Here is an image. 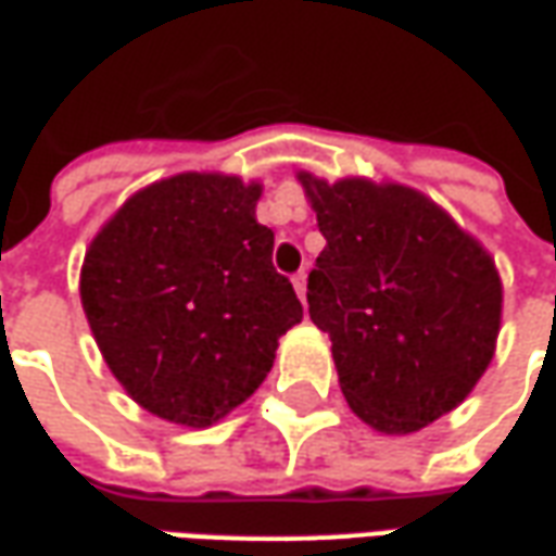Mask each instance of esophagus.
<instances>
[{"instance_id": "34e87169", "label": "esophagus", "mask_w": 556, "mask_h": 556, "mask_svg": "<svg viewBox=\"0 0 556 556\" xmlns=\"http://www.w3.org/2000/svg\"><path fill=\"white\" fill-rule=\"evenodd\" d=\"M293 287H296L299 299L305 302V293H308V275H305V271H299L296 278H293Z\"/></svg>"}]
</instances>
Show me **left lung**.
<instances>
[{
    "mask_svg": "<svg viewBox=\"0 0 556 556\" xmlns=\"http://www.w3.org/2000/svg\"><path fill=\"white\" fill-rule=\"evenodd\" d=\"M326 248L308 314L332 338L350 410L380 434L422 431L458 407L497 350L503 281L488 248L401 182L296 173Z\"/></svg>",
    "mask_w": 556,
    "mask_h": 556,
    "instance_id": "left-lung-1",
    "label": "left lung"
}]
</instances>
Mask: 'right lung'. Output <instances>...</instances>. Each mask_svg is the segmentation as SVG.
I'll use <instances>...</instances> for the list:
<instances>
[{
	"instance_id": "obj_1",
	"label": "right lung",
	"mask_w": 556,
	"mask_h": 556,
	"mask_svg": "<svg viewBox=\"0 0 556 556\" xmlns=\"http://www.w3.org/2000/svg\"><path fill=\"white\" fill-rule=\"evenodd\" d=\"M263 185L188 170L134 191L86 248L80 302L96 344L143 410L208 428L266 380L302 320L257 224Z\"/></svg>"
}]
</instances>
